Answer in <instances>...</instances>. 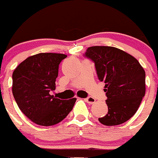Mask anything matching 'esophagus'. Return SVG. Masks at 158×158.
Wrapping results in <instances>:
<instances>
[{
  "mask_svg": "<svg viewBox=\"0 0 158 158\" xmlns=\"http://www.w3.org/2000/svg\"><path fill=\"white\" fill-rule=\"evenodd\" d=\"M85 101L87 102L88 104H93L95 102H96V100H95L94 98H93V97H91V96H89V97H87V98L85 99Z\"/></svg>",
  "mask_w": 158,
  "mask_h": 158,
  "instance_id": "1",
  "label": "esophagus"
}]
</instances>
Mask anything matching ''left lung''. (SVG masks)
Instances as JSON below:
<instances>
[{"label": "left lung", "instance_id": "left-lung-1", "mask_svg": "<svg viewBox=\"0 0 158 158\" xmlns=\"http://www.w3.org/2000/svg\"><path fill=\"white\" fill-rule=\"evenodd\" d=\"M85 56L94 62L99 80L105 83L108 111L99 118L100 123L115 126L129 120L146 93L144 69L136 58L116 47H90Z\"/></svg>", "mask_w": 158, "mask_h": 158}]
</instances>
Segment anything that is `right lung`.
<instances>
[{"instance_id":"obj_1","label":"right lung","mask_w":158,"mask_h":158,"mask_svg":"<svg viewBox=\"0 0 158 158\" xmlns=\"http://www.w3.org/2000/svg\"><path fill=\"white\" fill-rule=\"evenodd\" d=\"M67 55L56 53L35 54L19 64L12 73V94L20 111L40 126H53L72 111L76 98L60 100L55 89L58 66Z\"/></svg>"}]
</instances>
